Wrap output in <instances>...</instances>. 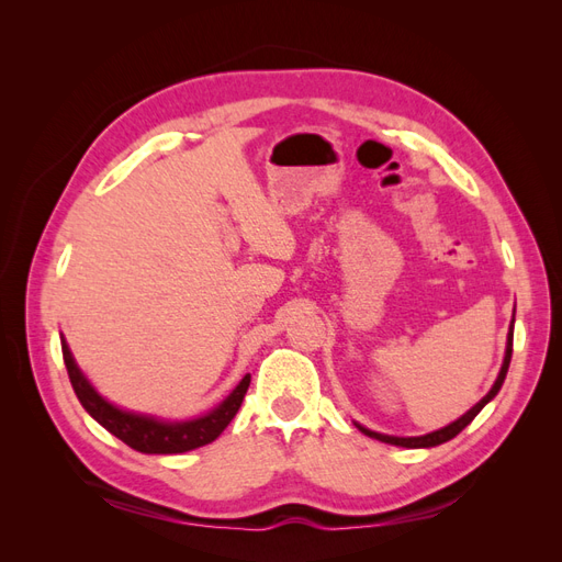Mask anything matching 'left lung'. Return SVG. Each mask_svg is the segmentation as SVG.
<instances>
[{"instance_id":"obj_1","label":"left lung","mask_w":562,"mask_h":562,"mask_svg":"<svg viewBox=\"0 0 562 562\" xmlns=\"http://www.w3.org/2000/svg\"><path fill=\"white\" fill-rule=\"evenodd\" d=\"M514 321L516 318H512V326H508V335H506V351H504V363H502V368H499V375H497V380H495V384H492V389L487 391V394L475 403L471 411H467L462 417L459 419H454V422H450L448 427H443V429H438V431H431V434H424V436H386V434H378V431H370V429H366L363 424H359V422H353L356 424V429H359L361 434H366V436H370V438H375V440H382V443H389V446H401V448H434V446H440V443H448L450 438H454L459 431H462L464 427H469V424L473 422V417L479 415L483 407L495 398L497 394H499V389H502V384H504V380H506V372H508V363H512V353H514Z\"/></svg>"}]
</instances>
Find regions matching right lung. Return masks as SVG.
<instances>
[{
  "instance_id": "1",
  "label": "right lung",
  "mask_w": 562,
  "mask_h": 562,
  "mask_svg": "<svg viewBox=\"0 0 562 562\" xmlns=\"http://www.w3.org/2000/svg\"><path fill=\"white\" fill-rule=\"evenodd\" d=\"M60 347H63V361L67 368V375H70L72 389L79 398V403L87 411L100 427H105L112 436L133 450L145 452V454H180L187 450H194L201 446H209L213 440L227 429V424L239 413L244 403V396L250 384V375H246L232 394L215 405L211 413L194 417V419H159L155 415H140L133 411H124L108 398H103L95 391V386L87 380L81 368L77 366L75 356L67 347L65 337L60 335Z\"/></svg>"
}]
</instances>
